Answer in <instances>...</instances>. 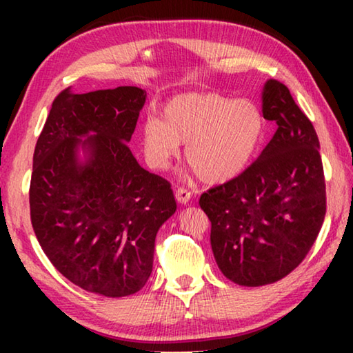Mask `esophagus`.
Wrapping results in <instances>:
<instances>
[{
    "instance_id": "obj_1",
    "label": "esophagus",
    "mask_w": 353,
    "mask_h": 353,
    "mask_svg": "<svg viewBox=\"0 0 353 353\" xmlns=\"http://www.w3.org/2000/svg\"><path fill=\"white\" fill-rule=\"evenodd\" d=\"M176 199L177 202H181V204H188L190 199H191V191L187 188H177L176 190Z\"/></svg>"
}]
</instances>
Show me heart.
Here are the masks:
<instances>
[{"mask_svg": "<svg viewBox=\"0 0 353 353\" xmlns=\"http://www.w3.org/2000/svg\"><path fill=\"white\" fill-rule=\"evenodd\" d=\"M265 130L259 105L214 93H185L163 105L162 118L141 124L143 149L154 170L168 168L185 145V157L208 183H221L246 168Z\"/></svg>", "mask_w": 353, "mask_h": 353, "instance_id": "b5f03b06", "label": "heart"}]
</instances>
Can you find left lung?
<instances>
[{"label":"left lung","instance_id":"left-lung-1","mask_svg":"<svg viewBox=\"0 0 353 353\" xmlns=\"http://www.w3.org/2000/svg\"><path fill=\"white\" fill-rule=\"evenodd\" d=\"M263 118L277 130L260 157L201 196L212 250L224 276L241 286L277 282L296 270L325 216L319 140L310 119L279 81L261 92Z\"/></svg>","mask_w":353,"mask_h":353}]
</instances>
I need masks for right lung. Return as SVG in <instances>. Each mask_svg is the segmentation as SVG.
<instances>
[{"mask_svg": "<svg viewBox=\"0 0 353 353\" xmlns=\"http://www.w3.org/2000/svg\"><path fill=\"white\" fill-rule=\"evenodd\" d=\"M146 92L117 87L52 103L32 160L35 236L56 270L94 294L124 297L152 272L155 235L176 212L170 182L128 148Z\"/></svg>", "mask_w": 353, "mask_h": 353, "instance_id": "right-lung-1", "label": "right lung"}]
</instances>
